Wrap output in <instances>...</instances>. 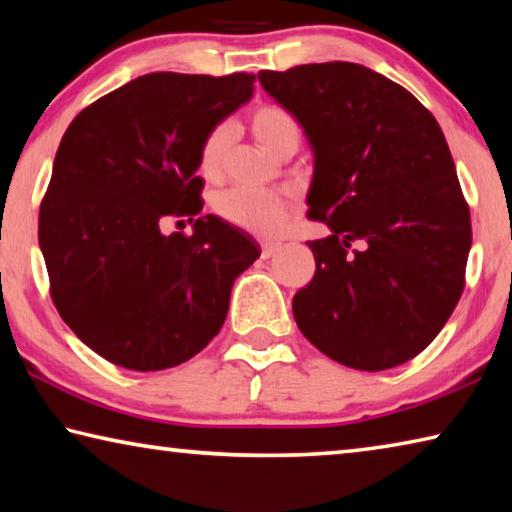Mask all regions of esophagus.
<instances>
[{"instance_id": "1", "label": "esophagus", "mask_w": 512, "mask_h": 512, "mask_svg": "<svg viewBox=\"0 0 512 512\" xmlns=\"http://www.w3.org/2000/svg\"><path fill=\"white\" fill-rule=\"evenodd\" d=\"M282 248L280 241H262V257H271Z\"/></svg>"}]
</instances>
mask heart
Returning <instances> with one entry per match:
<instances>
[{
  "label": "heart",
  "mask_w": 512,
  "mask_h": 512,
  "mask_svg": "<svg viewBox=\"0 0 512 512\" xmlns=\"http://www.w3.org/2000/svg\"><path fill=\"white\" fill-rule=\"evenodd\" d=\"M250 135L255 142L280 158L296 151L300 144V121L280 103H262L248 117ZM232 131L228 124L214 126L205 135L198 151V169L207 180H221L228 162ZM214 210L225 223L235 225L257 237H273L289 223L291 201L282 194L253 192V189H228L214 201Z\"/></svg>",
  "instance_id": "heart-1"
}]
</instances>
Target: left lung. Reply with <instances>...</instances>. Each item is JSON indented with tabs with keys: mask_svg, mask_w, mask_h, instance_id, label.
<instances>
[{
	"mask_svg": "<svg viewBox=\"0 0 512 512\" xmlns=\"http://www.w3.org/2000/svg\"><path fill=\"white\" fill-rule=\"evenodd\" d=\"M314 146L307 241L316 273L293 296L305 339L354 370H388L436 339L465 289L472 221L436 117L354 63L262 69Z\"/></svg>",
	"mask_w": 512,
	"mask_h": 512,
	"instance_id": "obj_1",
	"label": "left lung"
}]
</instances>
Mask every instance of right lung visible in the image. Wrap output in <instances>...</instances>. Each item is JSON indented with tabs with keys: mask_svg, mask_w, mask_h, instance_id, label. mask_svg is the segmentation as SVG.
I'll return each mask as SVG.
<instances>
[{
	"mask_svg": "<svg viewBox=\"0 0 512 512\" xmlns=\"http://www.w3.org/2000/svg\"><path fill=\"white\" fill-rule=\"evenodd\" d=\"M255 74L155 72L90 103L60 140L38 241L60 318L103 359L164 370L192 359L259 257L248 232L201 216L205 135L250 99ZM192 236L161 235L167 220Z\"/></svg>",
	"mask_w": 512,
	"mask_h": 512,
	"instance_id": "obj_1",
	"label": "right lung"
}]
</instances>
